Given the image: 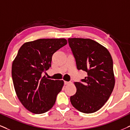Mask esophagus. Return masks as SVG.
Masks as SVG:
<instances>
[{"label":"esophagus","instance_id":"1","mask_svg":"<svg viewBox=\"0 0 130 130\" xmlns=\"http://www.w3.org/2000/svg\"><path fill=\"white\" fill-rule=\"evenodd\" d=\"M69 83H70V82H68V81H64V84L65 85H67V84H69Z\"/></svg>","mask_w":130,"mask_h":130}]
</instances>
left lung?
Masks as SVG:
<instances>
[{
  "mask_svg": "<svg viewBox=\"0 0 130 130\" xmlns=\"http://www.w3.org/2000/svg\"><path fill=\"white\" fill-rule=\"evenodd\" d=\"M68 42L77 69L87 72L82 83H74L76 92L70 102L78 111L94 113L108 101L114 89L113 59L106 47L93 40L69 38Z\"/></svg>",
  "mask_w": 130,
  "mask_h": 130,
  "instance_id": "8db88e82",
  "label": "left lung"
}]
</instances>
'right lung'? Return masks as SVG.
I'll return each mask as SVG.
<instances>
[{
    "instance_id": "right-lung-1",
    "label": "right lung",
    "mask_w": 130,
    "mask_h": 130,
    "mask_svg": "<svg viewBox=\"0 0 130 130\" xmlns=\"http://www.w3.org/2000/svg\"><path fill=\"white\" fill-rule=\"evenodd\" d=\"M67 43L65 38H40L19 49L12 62V81L19 101L31 113H45L55 104L64 81L48 79L42 73L51 66L53 54Z\"/></svg>"
}]
</instances>
